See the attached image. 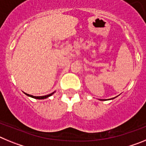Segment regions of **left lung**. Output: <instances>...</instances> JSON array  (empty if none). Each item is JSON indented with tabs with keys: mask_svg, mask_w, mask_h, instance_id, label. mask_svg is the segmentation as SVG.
Wrapping results in <instances>:
<instances>
[{
	"mask_svg": "<svg viewBox=\"0 0 146 146\" xmlns=\"http://www.w3.org/2000/svg\"><path fill=\"white\" fill-rule=\"evenodd\" d=\"M113 99H114V98H113Z\"/></svg>",
	"mask_w": 146,
	"mask_h": 146,
	"instance_id": "left-lung-1",
	"label": "left lung"
}]
</instances>
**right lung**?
<instances>
[{
	"label": "right lung",
	"mask_w": 146,
	"mask_h": 146,
	"mask_svg": "<svg viewBox=\"0 0 146 146\" xmlns=\"http://www.w3.org/2000/svg\"><path fill=\"white\" fill-rule=\"evenodd\" d=\"M25 94H26L27 96H31V97L34 98V99H46V98L49 97V96H51V95H52V94H54V92H53V93H52V94H48V95H46V96H32V95H30V94H26V93H25Z\"/></svg>",
	"instance_id": "right-lung-1"
}]
</instances>
